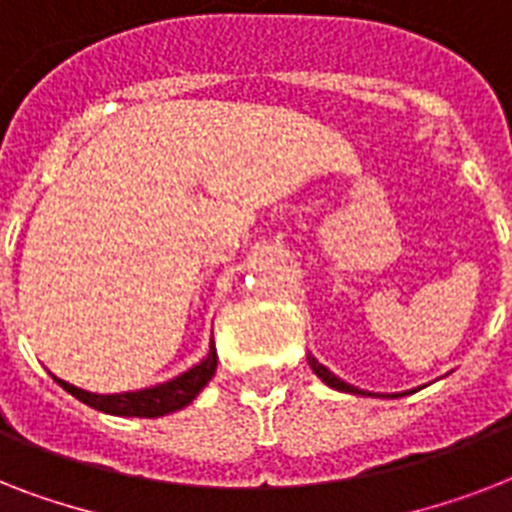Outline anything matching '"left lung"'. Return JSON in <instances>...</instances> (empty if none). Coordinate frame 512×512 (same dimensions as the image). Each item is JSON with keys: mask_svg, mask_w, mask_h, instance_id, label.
<instances>
[{"mask_svg": "<svg viewBox=\"0 0 512 512\" xmlns=\"http://www.w3.org/2000/svg\"><path fill=\"white\" fill-rule=\"evenodd\" d=\"M308 364H311V369L316 374H319L321 380L327 382L329 388H335V390H342V393H353V396H374V393H369V390H361V388H353V385H348V382H342L340 377H337V374H332L327 369V366L324 364H319V361H316V358L313 356H308ZM393 398H398V396H393Z\"/></svg>", "mask_w": 512, "mask_h": 512, "instance_id": "8db88e82", "label": "left lung"}]
</instances>
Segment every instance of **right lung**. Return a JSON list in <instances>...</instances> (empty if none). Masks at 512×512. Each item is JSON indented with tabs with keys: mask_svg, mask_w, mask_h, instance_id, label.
<instances>
[{
	"mask_svg": "<svg viewBox=\"0 0 512 512\" xmlns=\"http://www.w3.org/2000/svg\"><path fill=\"white\" fill-rule=\"evenodd\" d=\"M217 369V353L215 345H209L207 358L196 364L193 369L183 372L180 377L170 382H162V385H154V388L135 390V393H114V396H100V393H90V390H82L71 385L66 380H58L60 388L68 390L71 396L79 398L82 404L98 409V412L116 414V417H162V414L177 412L199 396V390L212 380V374Z\"/></svg>",
	"mask_w": 512,
	"mask_h": 512,
	"instance_id": "obj_1",
	"label": "right lung"
}]
</instances>
